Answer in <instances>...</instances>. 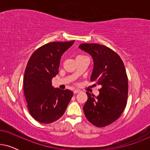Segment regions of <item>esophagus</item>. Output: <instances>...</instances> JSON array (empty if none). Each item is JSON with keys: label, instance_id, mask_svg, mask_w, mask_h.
I'll list each match as a JSON object with an SVG mask.
<instances>
[{"label": "esophagus", "instance_id": "1", "mask_svg": "<svg viewBox=\"0 0 150 150\" xmlns=\"http://www.w3.org/2000/svg\"><path fill=\"white\" fill-rule=\"evenodd\" d=\"M79 92H81V91H80V90H79V89H75L74 91V93L76 94V93H79Z\"/></svg>", "mask_w": 150, "mask_h": 150}]
</instances>
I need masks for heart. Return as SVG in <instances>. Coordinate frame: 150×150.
Returning <instances> with one entry per match:
<instances>
[{"label": "heart", "instance_id": "1", "mask_svg": "<svg viewBox=\"0 0 150 150\" xmlns=\"http://www.w3.org/2000/svg\"><path fill=\"white\" fill-rule=\"evenodd\" d=\"M84 57V56H81V55H79V56H77L76 58H79V57Z\"/></svg>", "mask_w": 150, "mask_h": 150}]
</instances>
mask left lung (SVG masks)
<instances>
[{"label":"left lung","instance_id":"8db88e82","mask_svg":"<svg viewBox=\"0 0 150 150\" xmlns=\"http://www.w3.org/2000/svg\"><path fill=\"white\" fill-rule=\"evenodd\" d=\"M79 48L93 58L90 81L102 85L97 97L86 93L88 99L83 106L84 112L94 126H106L120 117L126 106L128 83L124 64L115 52L105 46L82 44Z\"/></svg>","mask_w":150,"mask_h":150}]
</instances>
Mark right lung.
<instances>
[{"label":"right lung","instance_id":"1","mask_svg":"<svg viewBox=\"0 0 150 150\" xmlns=\"http://www.w3.org/2000/svg\"><path fill=\"white\" fill-rule=\"evenodd\" d=\"M74 43H48L37 49L28 61L24 93L30 115L39 122L50 124L59 120L72 98L70 90L54 89L52 79L59 73L61 56Z\"/></svg>","mask_w":150,"mask_h":150}]
</instances>
